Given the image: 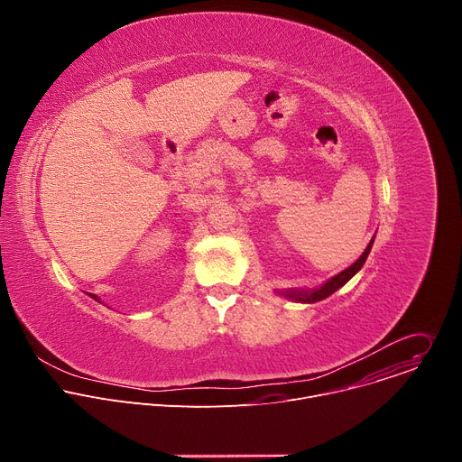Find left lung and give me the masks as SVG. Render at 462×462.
<instances>
[{
  "label": "left lung",
  "instance_id": "1",
  "mask_svg": "<svg viewBox=\"0 0 462 462\" xmlns=\"http://www.w3.org/2000/svg\"><path fill=\"white\" fill-rule=\"evenodd\" d=\"M371 246H373V239H371V243L367 245V248L364 250V254L353 263V265H351L349 269H346L344 273H340V274H337L335 278L328 280L323 287H319V289H316V291H287V292H282V294H285L287 298H292V300H296V301H303V303H314V301H319V300H323V298H327V296H331V294L337 292L340 287H344V285L364 267V263H365V259H367V255H369V252H371Z\"/></svg>",
  "mask_w": 462,
  "mask_h": 462
}]
</instances>
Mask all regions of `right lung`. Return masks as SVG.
<instances>
[{
  "mask_svg": "<svg viewBox=\"0 0 462 462\" xmlns=\"http://www.w3.org/2000/svg\"><path fill=\"white\" fill-rule=\"evenodd\" d=\"M89 296H91V298H95V300H98V298H97V296H95V294H89Z\"/></svg>",
  "mask_w": 462,
  "mask_h": 462,
  "instance_id": "add662e5",
  "label": "right lung"
}]
</instances>
